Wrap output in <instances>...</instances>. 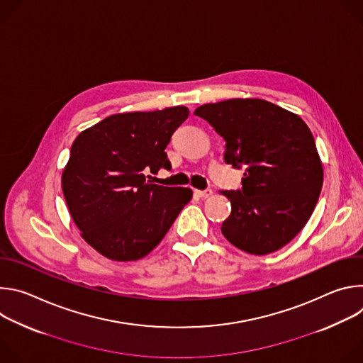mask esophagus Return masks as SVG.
<instances>
[{
  "instance_id": "1",
  "label": "esophagus",
  "mask_w": 363,
  "mask_h": 363,
  "mask_svg": "<svg viewBox=\"0 0 363 363\" xmlns=\"http://www.w3.org/2000/svg\"><path fill=\"white\" fill-rule=\"evenodd\" d=\"M195 194L199 196V198H210L213 195V189H203V191H195Z\"/></svg>"
}]
</instances>
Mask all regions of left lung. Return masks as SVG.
Listing matches in <instances>:
<instances>
[{"label": "left lung", "mask_w": 363, "mask_h": 363, "mask_svg": "<svg viewBox=\"0 0 363 363\" xmlns=\"http://www.w3.org/2000/svg\"><path fill=\"white\" fill-rule=\"evenodd\" d=\"M194 115L224 138V161L245 169L241 189L221 191L231 202L223 235L254 255L284 247L308 221L323 185L312 132L297 115L262 99L208 103Z\"/></svg>", "instance_id": "obj_1"}]
</instances>
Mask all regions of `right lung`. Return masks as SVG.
<instances>
[{"instance_id":"add662e5","label":"right lung","mask_w":363,"mask_h":363,"mask_svg":"<svg viewBox=\"0 0 363 363\" xmlns=\"http://www.w3.org/2000/svg\"><path fill=\"white\" fill-rule=\"evenodd\" d=\"M185 106L112 115L83 130L62 175L63 194L82 237L115 262H132L157 247L184 206L189 188L146 181L169 169L165 147L188 118Z\"/></svg>"}]
</instances>
